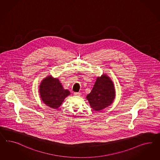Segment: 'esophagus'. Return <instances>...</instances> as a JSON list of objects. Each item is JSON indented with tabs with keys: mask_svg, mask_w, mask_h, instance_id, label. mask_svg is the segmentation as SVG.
<instances>
[{
	"mask_svg": "<svg viewBox=\"0 0 160 160\" xmlns=\"http://www.w3.org/2000/svg\"><path fill=\"white\" fill-rule=\"evenodd\" d=\"M74 95L80 96V95H82V93H81L80 92H74Z\"/></svg>",
	"mask_w": 160,
	"mask_h": 160,
	"instance_id": "1",
	"label": "esophagus"
}]
</instances>
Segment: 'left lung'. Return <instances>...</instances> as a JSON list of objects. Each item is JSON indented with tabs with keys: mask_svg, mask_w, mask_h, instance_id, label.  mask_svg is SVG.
Returning a JSON list of instances; mask_svg holds the SVG:
<instances>
[{
	"mask_svg": "<svg viewBox=\"0 0 160 160\" xmlns=\"http://www.w3.org/2000/svg\"><path fill=\"white\" fill-rule=\"evenodd\" d=\"M115 97V90L111 79L104 74L97 78L91 92L86 98L93 110L99 111L112 103Z\"/></svg>",
	"mask_w": 160,
	"mask_h": 160,
	"instance_id": "left-lung-1",
	"label": "left lung"
}]
</instances>
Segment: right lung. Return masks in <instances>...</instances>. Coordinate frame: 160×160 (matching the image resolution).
Segmentation results:
<instances>
[{"label": "right lung", "mask_w": 160, "mask_h": 160, "mask_svg": "<svg viewBox=\"0 0 160 160\" xmlns=\"http://www.w3.org/2000/svg\"><path fill=\"white\" fill-rule=\"evenodd\" d=\"M40 97L43 103L53 109L61 106L66 97L70 92L65 90L59 79L49 76L45 78L39 86Z\"/></svg>", "instance_id": "add662e5"}]
</instances>
